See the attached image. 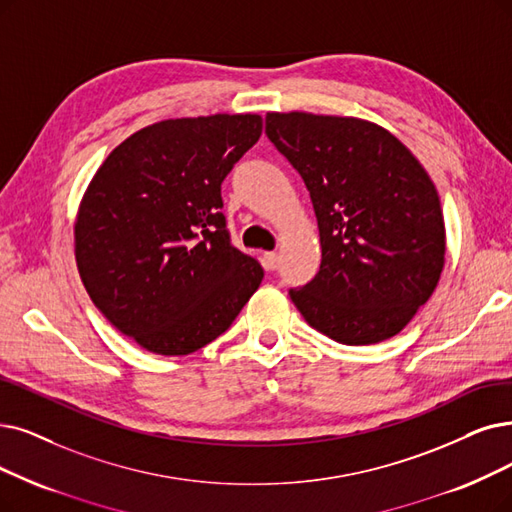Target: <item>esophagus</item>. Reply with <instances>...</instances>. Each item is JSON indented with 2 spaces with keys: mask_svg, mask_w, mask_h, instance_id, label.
I'll use <instances>...</instances> for the list:
<instances>
[{
  "mask_svg": "<svg viewBox=\"0 0 512 512\" xmlns=\"http://www.w3.org/2000/svg\"><path fill=\"white\" fill-rule=\"evenodd\" d=\"M264 267H267L269 271H275L279 267V254L277 252L264 254Z\"/></svg>",
  "mask_w": 512,
  "mask_h": 512,
  "instance_id": "1",
  "label": "esophagus"
}]
</instances>
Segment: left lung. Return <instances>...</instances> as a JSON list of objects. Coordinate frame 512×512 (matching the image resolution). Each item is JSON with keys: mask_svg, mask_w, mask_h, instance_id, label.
<instances>
[{"mask_svg": "<svg viewBox=\"0 0 512 512\" xmlns=\"http://www.w3.org/2000/svg\"><path fill=\"white\" fill-rule=\"evenodd\" d=\"M267 136L311 193L321 267L290 290L317 332L349 346L397 336L445 267V220L422 163L361 117L267 113Z\"/></svg>", "mask_w": 512, "mask_h": 512, "instance_id": "1", "label": "left lung"}]
</instances>
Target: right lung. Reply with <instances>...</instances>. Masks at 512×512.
<instances>
[{
	"label": "right lung",
	"instance_id": "right-lung-1",
	"mask_svg": "<svg viewBox=\"0 0 512 512\" xmlns=\"http://www.w3.org/2000/svg\"><path fill=\"white\" fill-rule=\"evenodd\" d=\"M260 134L256 113L157 121L117 145L81 197V283L149 353L199 351L258 290L264 271L231 245L220 185Z\"/></svg>",
	"mask_w": 512,
	"mask_h": 512
}]
</instances>
